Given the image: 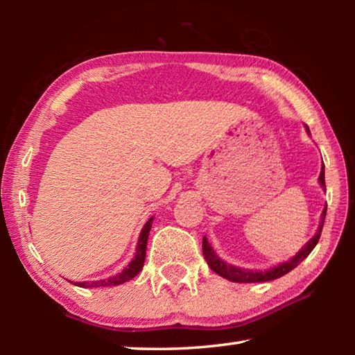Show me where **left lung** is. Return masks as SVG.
<instances>
[{
    "label": "left lung",
    "mask_w": 355,
    "mask_h": 355,
    "mask_svg": "<svg viewBox=\"0 0 355 355\" xmlns=\"http://www.w3.org/2000/svg\"><path fill=\"white\" fill-rule=\"evenodd\" d=\"M305 130H307V133L310 135L309 127H305ZM318 180H320V184L322 186V189H326V182H324V164L321 167V173H320V178H318ZM326 211H327V205H326V208L322 209L321 222H320V227H318L316 235L311 239H309L307 244H304V248L300 249L296 255L290 258L288 261L279 263L277 266L264 269V271H254V269L238 268V266H233V264H230V263H225L224 260H220V258L216 255V252L211 248V244L208 243L207 236H203V243H202L203 257H205L208 266L211 268L216 274L220 275V277L227 279V280H230V282H235V284H258V282L275 280V279L282 277V275H285L290 271H293V269L296 268L300 261H304L305 258L310 255V252L315 249V245L318 244V241H320L322 225H324V219H326Z\"/></svg>",
    "instance_id": "8db88e82"
}]
</instances>
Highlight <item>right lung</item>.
Returning a JSON list of instances; mask_svg holds the SVG:
<instances>
[{
    "label": "right lung",
    "mask_w": 355,
    "mask_h": 355,
    "mask_svg": "<svg viewBox=\"0 0 355 355\" xmlns=\"http://www.w3.org/2000/svg\"><path fill=\"white\" fill-rule=\"evenodd\" d=\"M153 224V218H150L146 225L142 227L141 235H139V241H137L136 245V255L133 260H131L127 268L123 269L122 272H119L116 275H111V277L103 279V280H94V282H71V284L81 288H98V286H116V285H122L125 282H128L131 279H135L137 274L142 271L144 268V261H146V252H147V241H148V233L150 228H152Z\"/></svg>",
    "instance_id": "obj_1"
}]
</instances>
